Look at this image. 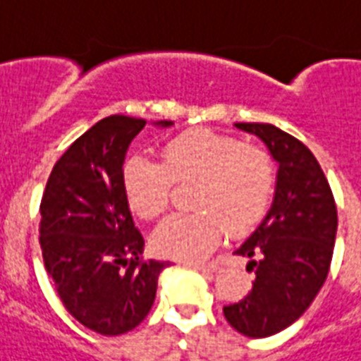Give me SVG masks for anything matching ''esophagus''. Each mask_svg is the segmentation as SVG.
Masks as SVG:
<instances>
[{
    "mask_svg": "<svg viewBox=\"0 0 361 361\" xmlns=\"http://www.w3.org/2000/svg\"><path fill=\"white\" fill-rule=\"evenodd\" d=\"M187 267L196 269V271L200 272H206V274H213V272H216V269H219L215 263H187Z\"/></svg>",
    "mask_w": 361,
    "mask_h": 361,
    "instance_id": "34e87169",
    "label": "esophagus"
}]
</instances>
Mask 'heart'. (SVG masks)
Returning <instances> with one entry per match:
<instances>
[{"mask_svg":"<svg viewBox=\"0 0 361 361\" xmlns=\"http://www.w3.org/2000/svg\"><path fill=\"white\" fill-rule=\"evenodd\" d=\"M274 163L256 145L231 135L195 130L169 140L161 163L133 155L122 169L131 211L154 219L169 207L176 183H198L196 213L172 215L155 228L152 243L161 256L198 262L226 235H245L265 216L274 192Z\"/></svg>","mask_w":361,"mask_h":361,"instance_id":"b5f03b06","label":"heart"}]
</instances>
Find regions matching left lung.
<instances>
[{
    "label": "left lung",
    "instance_id": "obj_1",
    "mask_svg": "<svg viewBox=\"0 0 361 361\" xmlns=\"http://www.w3.org/2000/svg\"><path fill=\"white\" fill-rule=\"evenodd\" d=\"M235 128L265 142L278 176L271 209L235 250L250 257L252 291L224 306V317L243 336L269 338L291 326L321 291L332 263L338 209L307 146L272 124L239 122Z\"/></svg>",
    "mask_w": 361,
    "mask_h": 361
}]
</instances>
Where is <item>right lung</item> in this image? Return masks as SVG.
Returning <instances> with one entry per match:
<instances>
[{
  "instance_id": "obj_1",
  "label": "right lung",
  "mask_w": 361,
  "mask_h": 361,
  "mask_svg": "<svg viewBox=\"0 0 361 361\" xmlns=\"http://www.w3.org/2000/svg\"><path fill=\"white\" fill-rule=\"evenodd\" d=\"M145 126L124 114L96 122L55 163L40 202L46 271L70 315L102 336L145 321L161 271L171 265L140 257L145 239L122 187L126 152Z\"/></svg>"
}]
</instances>
